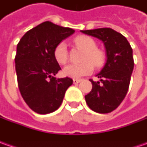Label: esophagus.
<instances>
[{
  "instance_id": "34e87169",
  "label": "esophagus",
  "mask_w": 147,
  "mask_h": 147,
  "mask_svg": "<svg viewBox=\"0 0 147 147\" xmlns=\"http://www.w3.org/2000/svg\"><path fill=\"white\" fill-rule=\"evenodd\" d=\"M81 81H82V79H78V78H74V84H77V83L80 82Z\"/></svg>"
}]
</instances>
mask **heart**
<instances>
[{"instance_id":"obj_1","label":"heart","mask_w":147,"mask_h":147,"mask_svg":"<svg viewBox=\"0 0 147 147\" xmlns=\"http://www.w3.org/2000/svg\"><path fill=\"white\" fill-rule=\"evenodd\" d=\"M77 47L85 51L82 55L81 64H71L67 65L63 70L64 75L73 78H78L90 74L94 69L93 65L101 67L105 60V54L100 49L96 48V43L92 37L79 36L74 39ZM54 57L56 62L61 65H65L69 60L67 45L65 42H59L54 50Z\"/></svg>"}]
</instances>
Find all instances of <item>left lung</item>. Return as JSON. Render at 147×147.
I'll list each match as a JSON object with an SVG mask.
<instances>
[{"instance_id":"left-lung-1","label":"left lung","mask_w":147,"mask_h":147,"mask_svg":"<svg viewBox=\"0 0 147 147\" xmlns=\"http://www.w3.org/2000/svg\"><path fill=\"white\" fill-rule=\"evenodd\" d=\"M101 40L106 51V63L96 76L92 91L85 96L91 110L100 114L115 110L126 96L134 67L133 49L126 37L110 28L81 31Z\"/></svg>"}]
</instances>
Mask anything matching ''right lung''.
I'll return each mask as SVG.
<instances>
[{
    "label": "right lung",
    "mask_w": 147,
    "mask_h": 147,
    "mask_svg": "<svg viewBox=\"0 0 147 147\" xmlns=\"http://www.w3.org/2000/svg\"><path fill=\"white\" fill-rule=\"evenodd\" d=\"M74 32L72 28L47 21L27 32L17 45L14 61L19 89L26 104L37 114L57 110L73 84L68 77H54L61 69L54 50Z\"/></svg>",
    "instance_id": "right-lung-1"
}]
</instances>
